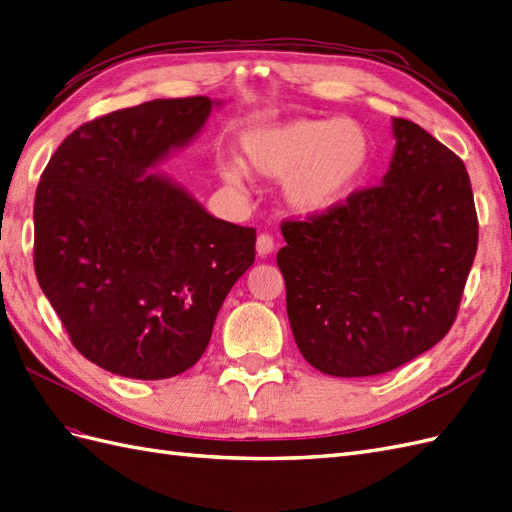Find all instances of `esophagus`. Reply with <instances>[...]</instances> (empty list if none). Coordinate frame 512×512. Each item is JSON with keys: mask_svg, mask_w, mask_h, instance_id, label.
I'll use <instances>...</instances> for the list:
<instances>
[{"mask_svg": "<svg viewBox=\"0 0 512 512\" xmlns=\"http://www.w3.org/2000/svg\"><path fill=\"white\" fill-rule=\"evenodd\" d=\"M272 251H274V240H272V235H268V233H261L259 238H257V255H259V257H268Z\"/></svg>", "mask_w": 512, "mask_h": 512, "instance_id": "esophagus-1", "label": "esophagus"}]
</instances>
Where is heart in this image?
I'll use <instances>...</instances> for the list:
<instances>
[{
  "mask_svg": "<svg viewBox=\"0 0 512 512\" xmlns=\"http://www.w3.org/2000/svg\"><path fill=\"white\" fill-rule=\"evenodd\" d=\"M370 129L352 119H290L246 129L240 164L255 175L281 179L285 205L300 216L329 214L344 205L374 166ZM238 164H222L220 181L242 192Z\"/></svg>",
  "mask_w": 512,
  "mask_h": 512,
  "instance_id": "1",
  "label": "heart"
}]
</instances>
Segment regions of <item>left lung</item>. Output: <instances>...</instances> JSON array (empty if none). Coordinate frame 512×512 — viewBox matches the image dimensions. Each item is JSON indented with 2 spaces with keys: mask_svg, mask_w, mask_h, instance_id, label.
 Listing matches in <instances>:
<instances>
[{
  "mask_svg": "<svg viewBox=\"0 0 512 512\" xmlns=\"http://www.w3.org/2000/svg\"><path fill=\"white\" fill-rule=\"evenodd\" d=\"M391 125L396 149L381 186L281 227L296 346L331 376L385 374L441 342L476 257L463 160L411 121Z\"/></svg>",
  "mask_w": 512,
  "mask_h": 512,
  "instance_id": "left-lung-1",
  "label": "left lung"
}]
</instances>
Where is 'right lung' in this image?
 <instances>
[{"label":"right lung","instance_id":"add662e5","mask_svg":"<svg viewBox=\"0 0 512 512\" xmlns=\"http://www.w3.org/2000/svg\"><path fill=\"white\" fill-rule=\"evenodd\" d=\"M216 106L155 99L84 123L36 188L38 285L73 346L112 374L160 381L190 370L255 261V229L212 216L155 168Z\"/></svg>","mask_w":512,"mask_h":512}]
</instances>
